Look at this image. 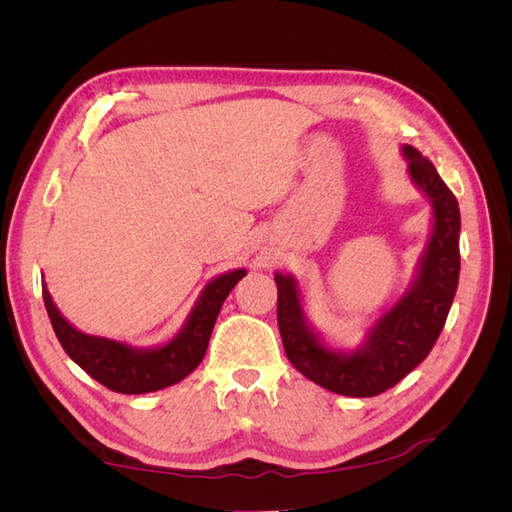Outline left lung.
<instances>
[{"label":"left lung","mask_w":512,"mask_h":512,"mask_svg":"<svg viewBox=\"0 0 512 512\" xmlns=\"http://www.w3.org/2000/svg\"><path fill=\"white\" fill-rule=\"evenodd\" d=\"M408 179L431 205L427 243L401 297L371 320L359 346H335L305 314L301 282L275 271L277 324L294 369L337 395L374 397L427 359L459 284V205L423 153L401 145Z\"/></svg>","instance_id":"8db88e82"}]
</instances>
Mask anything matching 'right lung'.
<instances>
[{"mask_svg": "<svg viewBox=\"0 0 512 512\" xmlns=\"http://www.w3.org/2000/svg\"><path fill=\"white\" fill-rule=\"evenodd\" d=\"M245 275L247 269L215 275L200 290L181 329L168 342L147 348L130 346L111 337L87 335L59 312L46 284H42V297L59 344L76 365L106 389L123 395H143L181 382L200 365L220 309L230 290Z\"/></svg>", "mask_w": 512, "mask_h": 512, "instance_id": "right-lung-1", "label": "right lung"}]
</instances>
